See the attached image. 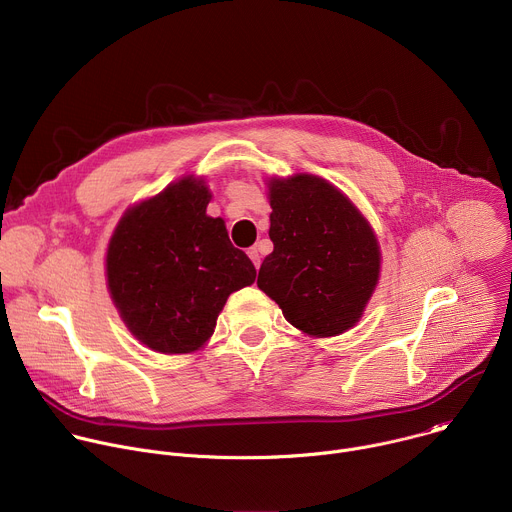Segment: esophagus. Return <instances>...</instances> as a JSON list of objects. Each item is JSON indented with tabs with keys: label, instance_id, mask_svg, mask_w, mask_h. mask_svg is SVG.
Returning <instances> with one entry per match:
<instances>
[{
	"label": "esophagus",
	"instance_id": "obj_1",
	"mask_svg": "<svg viewBox=\"0 0 512 512\" xmlns=\"http://www.w3.org/2000/svg\"><path fill=\"white\" fill-rule=\"evenodd\" d=\"M247 255H249V259L253 261L255 269H259V265H261V255H259V249H257V247H251V249L247 251Z\"/></svg>",
	"mask_w": 512,
	"mask_h": 512
}]
</instances>
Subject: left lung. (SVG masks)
<instances>
[{
  "mask_svg": "<svg viewBox=\"0 0 512 512\" xmlns=\"http://www.w3.org/2000/svg\"><path fill=\"white\" fill-rule=\"evenodd\" d=\"M269 253L257 285L308 336L350 330L379 281V241L358 208L330 182L296 174L269 180Z\"/></svg>",
  "mask_w": 512,
  "mask_h": 512,
  "instance_id": "8db88e82",
  "label": "left lung"
}]
</instances>
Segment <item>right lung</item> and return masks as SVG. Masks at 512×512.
Wrapping results in <instances>:
<instances>
[{"mask_svg": "<svg viewBox=\"0 0 512 512\" xmlns=\"http://www.w3.org/2000/svg\"><path fill=\"white\" fill-rule=\"evenodd\" d=\"M202 178H182L131 206L107 247V285L129 332L148 348L186 354L204 346L233 291L255 265L233 247L223 218L206 214Z\"/></svg>", "mask_w": 512, "mask_h": 512, "instance_id": "1", "label": "right lung"}]
</instances>
